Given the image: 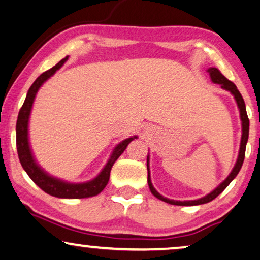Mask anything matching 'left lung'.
<instances>
[{
	"label": "left lung",
	"mask_w": 260,
	"mask_h": 260,
	"mask_svg": "<svg viewBox=\"0 0 260 260\" xmlns=\"http://www.w3.org/2000/svg\"><path fill=\"white\" fill-rule=\"evenodd\" d=\"M207 72L209 73V77H211V80L214 84H219L221 88L223 90L231 92L233 94L234 99H236L238 109H239L240 112V119H241V141H240V148H239V154H238V158L236 165H234L232 172L230 173V175L226 177L225 180L222 181L221 183L219 184L218 187L215 188L214 190H212L211 193L206 195L204 198L198 199V200H189V201H176V200H172V199H167L165 197H162L161 194L158 193L157 190L155 189L154 186L151 183V179H150V168H149V155L147 156V169H148V184L149 188H150V191L152 193L154 197H156L159 200L167 202V204L170 205H176V206H197V205H204L207 204V202L214 200V199L218 197L219 194H221L225 188L229 186V184L232 182L234 180V177L238 175V173L240 172L241 166H243L244 158H245V150H246V144H247V140H248V130H250V120H248L247 117V112H246V106H245V102L243 97H241L240 92L238 91V88L236 85H234L232 81H230L225 76H222L221 72L215 67H209L207 70Z\"/></svg>",
	"instance_id": "obj_1"
}]
</instances>
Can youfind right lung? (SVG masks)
I'll use <instances>...</instances> for the list:
<instances>
[{"label":"right lung","mask_w":260,"mask_h":260,"mask_svg":"<svg viewBox=\"0 0 260 260\" xmlns=\"http://www.w3.org/2000/svg\"><path fill=\"white\" fill-rule=\"evenodd\" d=\"M69 56L63 58L61 61H59L54 67L51 70L46 71L41 74L40 77L37 78L33 85L28 90L27 97L24 99V103L21 108L19 116H17L16 122V148L17 154L21 162V166L24 169V172L28 174V176L33 180V182L41 188L45 193H47L52 197L60 198V199H84L91 198L98 195L101 191L106 187L110 179V172L113 163L117 161V158L123 154L127 145L131 141H134L137 136H133L126 138L118 143L113 149L110 158L106 162L104 168L98 174L94 179H92L87 182L81 183H71L67 181L60 180L58 177L49 175L47 172H45L38 162L35 161L33 152H31L29 137H28V123H29L30 111L33 108V103L37 97V93L46 80H48L63 63L67 61Z\"/></svg>","instance_id":"1"}]
</instances>
